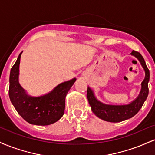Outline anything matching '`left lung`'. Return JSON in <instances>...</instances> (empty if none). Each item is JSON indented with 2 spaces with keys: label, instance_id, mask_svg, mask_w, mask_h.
<instances>
[{
  "label": "left lung",
  "instance_id": "8db88e82",
  "mask_svg": "<svg viewBox=\"0 0 155 155\" xmlns=\"http://www.w3.org/2000/svg\"><path fill=\"white\" fill-rule=\"evenodd\" d=\"M131 55L139 60L145 71V79L141 83V90L139 95L130 104L127 105H108L101 103L95 97L94 92L87 87V96L91 106L92 111L97 117L104 121L111 122H120L131 118L136 114L141 108L149 94L148 82L149 81V70L147 68L144 59L138 51L133 50Z\"/></svg>",
  "mask_w": 155,
  "mask_h": 155
}]
</instances>
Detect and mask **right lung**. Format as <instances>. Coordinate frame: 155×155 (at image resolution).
Returning a JSON list of instances; mask_svg holds the SVG:
<instances>
[{
	"mask_svg": "<svg viewBox=\"0 0 155 155\" xmlns=\"http://www.w3.org/2000/svg\"><path fill=\"white\" fill-rule=\"evenodd\" d=\"M22 51L11 69L8 95L12 104L26 122L35 125H49L58 121L65 111L67 93L76 79L65 81L46 95L33 97L19 83V67Z\"/></svg>",
	"mask_w": 155,
	"mask_h": 155,
	"instance_id": "obj_1",
	"label": "right lung"
}]
</instances>
